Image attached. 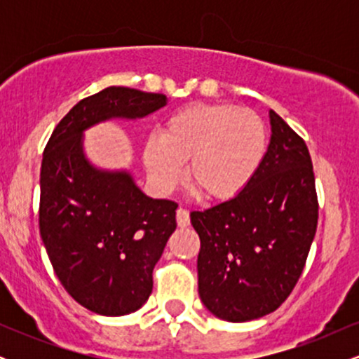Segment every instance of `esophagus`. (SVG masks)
<instances>
[{"label":"esophagus","instance_id":"esophagus-1","mask_svg":"<svg viewBox=\"0 0 359 359\" xmlns=\"http://www.w3.org/2000/svg\"><path fill=\"white\" fill-rule=\"evenodd\" d=\"M175 217H177V224H179L180 228H187V226L191 224V216H189L187 209H184V208L177 209Z\"/></svg>","mask_w":359,"mask_h":359}]
</instances>
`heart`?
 Here are the masks:
<instances>
[{
    "mask_svg": "<svg viewBox=\"0 0 359 359\" xmlns=\"http://www.w3.org/2000/svg\"><path fill=\"white\" fill-rule=\"evenodd\" d=\"M269 151V128L259 114L228 102L189 104L160 125V138L143 143V165L158 192L187 180L205 199L224 203L248 189Z\"/></svg>",
    "mask_w": 359,
    "mask_h": 359,
    "instance_id": "1",
    "label": "heart"
}]
</instances>
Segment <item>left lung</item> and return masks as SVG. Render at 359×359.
<instances>
[{
	"instance_id": "obj_1",
	"label": "left lung",
	"mask_w": 359,
	"mask_h": 359,
	"mask_svg": "<svg viewBox=\"0 0 359 359\" xmlns=\"http://www.w3.org/2000/svg\"><path fill=\"white\" fill-rule=\"evenodd\" d=\"M271 138L245 192L192 211L204 306L228 323H246L277 309L302 275L316 236L319 204L307 145L270 111Z\"/></svg>"
}]
</instances>
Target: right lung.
Instances as JSON below:
<instances>
[{
    "instance_id": "right-lung-1",
    "label": "right lung",
    "mask_w": 359,
    "mask_h": 359,
    "mask_svg": "<svg viewBox=\"0 0 359 359\" xmlns=\"http://www.w3.org/2000/svg\"><path fill=\"white\" fill-rule=\"evenodd\" d=\"M165 94L102 89L60 119L40 170V236L71 297L101 316H126L147 302L154 269L175 231L174 201L151 199L128 172L100 170L82 150V133L113 118H143Z\"/></svg>"
}]
</instances>
